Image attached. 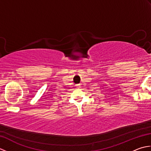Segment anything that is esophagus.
<instances>
[{"label":"esophagus","mask_w":151,"mask_h":151,"mask_svg":"<svg viewBox=\"0 0 151 151\" xmlns=\"http://www.w3.org/2000/svg\"><path fill=\"white\" fill-rule=\"evenodd\" d=\"M80 88V86H77V88Z\"/></svg>","instance_id":"obj_1"}]
</instances>
